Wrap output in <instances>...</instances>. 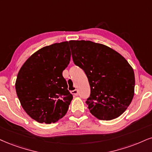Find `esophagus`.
<instances>
[{"label":"esophagus","instance_id":"obj_1","mask_svg":"<svg viewBox=\"0 0 152 152\" xmlns=\"http://www.w3.org/2000/svg\"><path fill=\"white\" fill-rule=\"evenodd\" d=\"M78 93H79V92H78L77 89H75V90L72 91V94L73 95H74V96H77Z\"/></svg>","mask_w":152,"mask_h":152}]
</instances>
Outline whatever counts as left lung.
<instances>
[{
	"label": "left lung",
	"mask_w": 152,
	"mask_h": 152,
	"mask_svg": "<svg viewBox=\"0 0 152 152\" xmlns=\"http://www.w3.org/2000/svg\"><path fill=\"white\" fill-rule=\"evenodd\" d=\"M74 63L85 71L90 85L86 101L90 113L110 121L128 108L134 94V73L123 56L107 46L91 41H70Z\"/></svg>",
	"instance_id": "left-lung-1"
}]
</instances>
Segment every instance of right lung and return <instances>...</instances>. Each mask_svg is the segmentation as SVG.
I'll return each instance as SVG.
<instances>
[{
  "label": "right lung",
  "mask_w": 152,
  "mask_h": 152,
  "mask_svg": "<svg viewBox=\"0 0 152 152\" xmlns=\"http://www.w3.org/2000/svg\"><path fill=\"white\" fill-rule=\"evenodd\" d=\"M70 56L68 42L56 43L33 53L20 68L16 93L23 109L34 121L50 124L66 114L73 96L63 71Z\"/></svg>",
  "instance_id": "obj_1"
}]
</instances>
